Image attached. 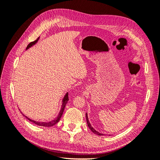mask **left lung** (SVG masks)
Returning <instances> with one entry per match:
<instances>
[{
	"label": "left lung",
	"instance_id": "1",
	"mask_svg": "<svg viewBox=\"0 0 160 160\" xmlns=\"http://www.w3.org/2000/svg\"><path fill=\"white\" fill-rule=\"evenodd\" d=\"M86 120H87V123H88V127H89V129L91 130L92 132L96 134V135H103V133H99V132H97V131H96L95 129H93V128L91 126V123H90V122H89V119H88V113H86Z\"/></svg>",
	"mask_w": 160,
	"mask_h": 160
}]
</instances>
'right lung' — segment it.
Masks as SVG:
<instances>
[{"label": "right lung", "instance_id": "obj_1", "mask_svg": "<svg viewBox=\"0 0 160 160\" xmlns=\"http://www.w3.org/2000/svg\"><path fill=\"white\" fill-rule=\"evenodd\" d=\"M38 39H39V37H38V38H37V39L35 40V41H32V42H30L29 44L28 45V46L27 47V49H29V48L31 47L32 45H35L36 43L37 42V41H38ZM68 95H68V93H67L65 94V97H64V98L62 99V103L61 108V110H60V111H59V115H58V116H57V117L55 119H53V120L51 121V122H37V121H34V120H32V119H31L30 118H27L26 115H25L23 113H22V112H21V113L22 114L23 116H25V117L27 119H28V120H29L30 122H32V123H34L37 124V125H39V126H43V127H51V126H53V125H55L56 123H57L58 122H59V120H60V119H61V116H62V113H63V111H64V109H65V105H66V104L67 103V102H68V101H69Z\"/></svg>", "mask_w": 160, "mask_h": 160}]
</instances>
